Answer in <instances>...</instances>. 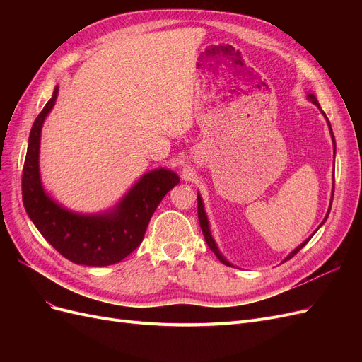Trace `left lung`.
Segmentation results:
<instances>
[{"mask_svg":"<svg viewBox=\"0 0 362 362\" xmlns=\"http://www.w3.org/2000/svg\"><path fill=\"white\" fill-rule=\"evenodd\" d=\"M308 98H310V100L317 105V107H319L320 108V104H319V101H317L315 100V96L313 95V93H310L308 95ZM325 115V113H323ZM326 116V115H325ZM327 119V117H326ZM327 124H329V120H327ZM329 128H331V124H329ZM331 134H332V141H334V148H335V139H334V133H332V128H331ZM334 154H335V149H334ZM329 211H331V206H329ZM329 211H327V214H326V217H325V221H326V218H327V216H329ZM198 217H199V225H201V229H202V234H204V237H205V242H206V245H208V247H210L213 252H214V254H216V257L218 258V261H222L223 262V264H226V266H229V262L221 255V252H218V249H217V246H216V243H214V240H213V237H211V234H210V228H208V221H206V214H205V211H204V205H202V199L199 198V196H198ZM323 221V222H325ZM311 238V237H310ZM310 238L308 240H305V242L300 245V246H298V247H296L293 252H291V254L286 258V261L287 259H290V258H293L296 254H298V252L306 245V243H308L310 242Z\"/></svg>","mask_w":362,"mask_h":362,"instance_id":"left-lung-1","label":"left lung"}]
</instances>
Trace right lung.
<instances>
[{"label": "right lung", "mask_w": 362, "mask_h": 362, "mask_svg": "<svg viewBox=\"0 0 362 362\" xmlns=\"http://www.w3.org/2000/svg\"><path fill=\"white\" fill-rule=\"evenodd\" d=\"M57 93L59 87L30 131L23 169L24 206L43 238L64 258L75 264L110 266L127 258L141 243L152 214L180 178L166 169L146 173L112 214L80 216L63 210L43 192L39 177L40 129Z\"/></svg>", "instance_id": "right-lung-1"}]
</instances>
